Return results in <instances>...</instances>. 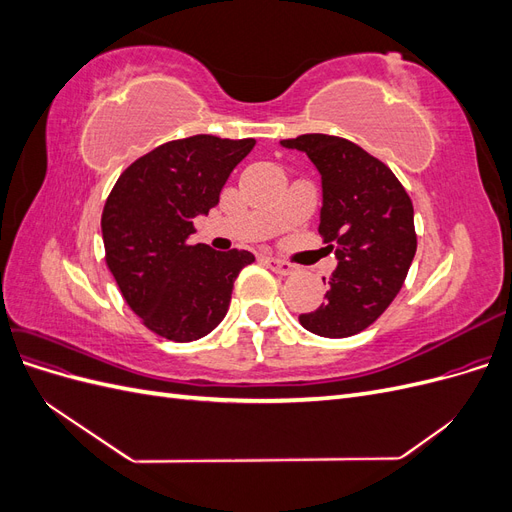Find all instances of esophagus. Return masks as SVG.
Returning a JSON list of instances; mask_svg holds the SVG:
<instances>
[{"mask_svg":"<svg viewBox=\"0 0 512 512\" xmlns=\"http://www.w3.org/2000/svg\"><path fill=\"white\" fill-rule=\"evenodd\" d=\"M265 260H267V265H269L275 273H280V275H290V273L294 271V265H290V262H286V260L273 258V256H267Z\"/></svg>","mask_w":512,"mask_h":512,"instance_id":"1","label":"esophagus"}]
</instances>
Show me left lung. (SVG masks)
<instances>
[{
  "mask_svg": "<svg viewBox=\"0 0 512 512\" xmlns=\"http://www.w3.org/2000/svg\"><path fill=\"white\" fill-rule=\"evenodd\" d=\"M320 173L318 232L335 252L324 303L301 314L320 337H350L376 322L404 286L416 254L414 207L393 170L346 138L301 134L280 141Z\"/></svg>",
  "mask_w": 512,
  "mask_h": 512,
  "instance_id": "1",
  "label": "left lung"
}]
</instances>
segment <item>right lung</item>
Wrapping results in <instances>:
<instances>
[{
  "mask_svg": "<svg viewBox=\"0 0 512 512\" xmlns=\"http://www.w3.org/2000/svg\"><path fill=\"white\" fill-rule=\"evenodd\" d=\"M254 138L196 134L170 141L123 170L102 211L106 265L145 327L173 342H194L224 320L232 284L252 265L247 250L190 245L194 218L220 203Z\"/></svg>",
  "mask_w": 512,
  "mask_h": 512,
  "instance_id": "right-lung-1",
  "label": "right lung"
}]
</instances>
